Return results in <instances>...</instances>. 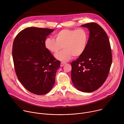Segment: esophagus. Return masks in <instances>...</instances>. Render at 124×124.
<instances>
[{"label":"esophagus","instance_id":"esophagus-1","mask_svg":"<svg viewBox=\"0 0 124 124\" xmlns=\"http://www.w3.org/2000/svg\"><path fill=\"white\" fill-rule=\"evenodd\" d=\"M65 64V62H62L61 63V66H63L64 64Z\"/></svg>","mask_w":124,"mask_h":124}]
</instances>
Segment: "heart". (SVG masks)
I'll return each instance as SVG.
<instances>
[{"label": "heart", "instance_id": "heart-1", "mask_svg": "<svg viewBox=\"0 0 124 124\" xmlns=\"http://www.w3.org/2000/svg\"><path fill=\"white\" fill-rule=\"evenodd\" d=\"M55 39L47 38L44 42L46 49L52 53H56L62 47V52L54 55L62 62L68 61L73 56H80L86 50L88 41V33L83 28L78 29H63L55 34Z\"/></svg>", "mask_w": 124, "mask_h": 124}]
</instances>
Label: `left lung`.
<instances>
[{"label": "left lung", "mask_w": 124, "mask_h": 124, "mask_svg": "<svg viewBox=\"0 0 124 124\" xmlns=\"http://www.w3.org/2000/svg\"><path fill=\"white\" fill-rule=\"evenodd\" d=\"M81 26L87 28L89 37L86 48L79 58L71 63V78L74 87L83 92L97 90L105 81L112 62L108 36L95 23Z\"/></svg>", "instance_id": "8db88e82"}]
</instances>
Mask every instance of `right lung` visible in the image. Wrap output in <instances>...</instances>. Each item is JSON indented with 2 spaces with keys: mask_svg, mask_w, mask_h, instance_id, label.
<instances>
[{
  "mask_svg": "<svg viewBox=\"0 0 124 124\" xmlns=\"http://www.w3.org/2000/svg\"><path fill=\"white\" fill-rule=\"evenodd\" d=\"M54 29L29 27L19 33L12 46L14 68L18 80L29 91L44 95L53 87L61 62L45 46Z\"/></svg>",
  "mask_w": 124,
  "mask_h": 124,
  "instance_id": "add662e5",
  "label": "right lung"
}]
</instances>
